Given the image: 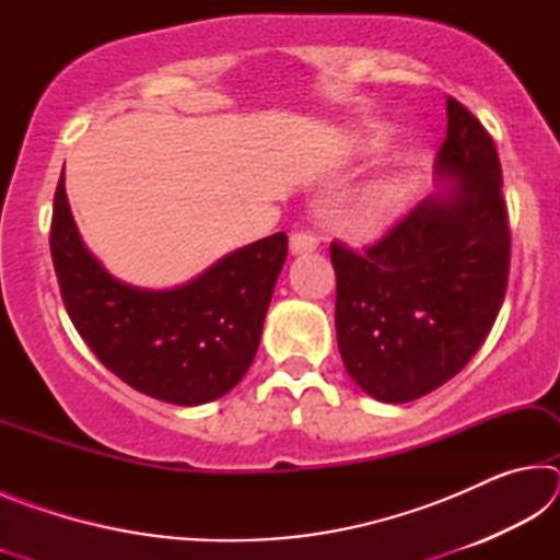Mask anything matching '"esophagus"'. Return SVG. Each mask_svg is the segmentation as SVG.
Returning a JSON list of instances; mask_svg holds the SVG:
<instances>
[{"label":"esophagus","instance_id":"esophagus-1","mask_svg":"<svg viewBox=\"0 0 560 560\" xmlns=\"http://www.w3.org/2000/svg\"><path fill=\"white\" fill-rule=\"evenodd\" d=\"M316 236L308 234V232H293L289 236V249L293 257H301V254H311L316 249Z\"/></svg>","mask_w":560,"mask_h":560}]
</instances>
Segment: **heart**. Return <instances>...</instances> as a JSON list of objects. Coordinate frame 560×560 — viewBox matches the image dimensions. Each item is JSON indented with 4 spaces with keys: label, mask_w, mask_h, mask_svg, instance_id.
I'll list each match as a JSON object with an SVG mask.
<instances>
[{
    "label": "heart",
    "mask_w": 560,
    "mask_h": 560,
    "mask_svg": "<svg viewBox=\"0 0 560 560\" xmlns=\"http://www.w3.org/2000/svg\"><path fill=\"white\" fill-rule=\"evenodd\" d=\"M383 136L381 130H373L371 136L365 138L368 150H381L383 148ZM412 177V160L407 155H397L390 165L383 167L371 183L363 187V192L358 197V220L365 224H375L385 220L387 214L395 212V207L400 205L407 185H410Z\"/></svg>",
    "instance_id": "1"
}]
</instances>
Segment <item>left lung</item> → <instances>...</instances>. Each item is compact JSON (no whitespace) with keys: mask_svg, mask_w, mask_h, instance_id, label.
<instances>
[{"mask_svg":"<svg viewBox=\"0 0 560 560\" xmlns=\"http://www.w3.org/2000/svg\"><path fill=\"white\" fill-rule=\"evenodd\" d=\"M434 175L452 183L355 254L330 244L336 334L348 375L381 402H410L457 375L504 303L511 234L501 163L452 96Z\"/></svg>","mask_w":560,"mask_h":560,"instance_id":"obj_1","label":"left lung"}]
</instances>
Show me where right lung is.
Wrapping results in <instances>:
<instances>
[{
	"mask_svg": "<svg viewBox=\"0 0 560 560\" xmlns=\"http://www.w3.org/2000/svg\"><path fill=\"white\" fill-rule=\"evenodd\" d=\"M49 244L63 306L101 363L138 393L195 407L249 371L289 240L279 232L242 246L185 287H130L86 249L61 173Z\"/></svg>",
	"mask_w": 560,
	"mask_h": 560,
	"instance_id": "right-lung-1",
	"label": "right lung"
}]
</instances>
